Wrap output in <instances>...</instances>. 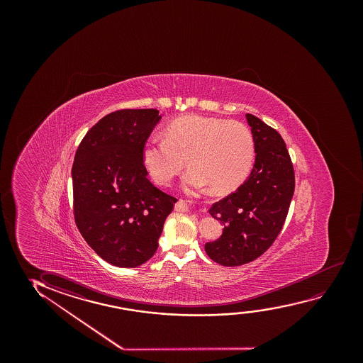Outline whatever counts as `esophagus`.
Listing matches in <instances>:
<instances>
[{
	"label": "esophagus",
	"instance_id": "esophagus-1",
	"mask_svg": "<svg viewBox=\"0 0 363 363\" xmlns=\"http://www.w3.org/2000/svg\"><path fill=\"white\" fill-rule=\"evenodd\" d=\"M174 209L179 211V212H184V211L189 209V204H187V202L184 201V199H179V201H177L176 204H174Z\"/></svg>",
	"mask_w": 363,
	"mask_h": 363
}]
</instances>
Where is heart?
Wrapping results in <instances>:
<instances>
[{"label": "heart", "instance_id": "1", "mask_svg": "<svg viewBox=\"0 0 363 363\" xmlns=\"http://www.w3.org/2000/svg\"><path fill=\"white\" fill-rule=\"evenodd\" d=\"M254 155L253 134L243 123L184 115L166 126L164 138L152 136L145 143L143 161L156 184L169 186L187 159L186 189L209 186L213 194H223L248 177Z\"/></svg>", "mask_w": 363, "mask_h": 363}]
</instances>
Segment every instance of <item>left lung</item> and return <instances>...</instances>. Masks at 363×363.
<instances>
[{"mask_svg":"<svg viewBox=\"0 0 363 363\" xmlns=\"http://www.w3.org/2000/svg\"><path fill=\"white\" fill-rule=\"evenodd\" d=\"M255 144V164L235 192L211 207L223 224L220 238L204 245L224 267L250 263L265 253L283 228L295 189V174L286 145L277 130L247 114Z\"/></svg>","mask_w":363,"mask_h":363,"instance_id":"obj_1","label":"left lung"}]
</instances>
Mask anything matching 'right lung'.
Returning a JSON list of instances; mask_svg holds the SVG:
<instances>
[{
	"instance_id": "1",
	"label": "right lung",
	"mask_w": 363,
	"mask_h": 363,
	"mask_svg": "<svg viewBox=\"0 0 363 363\" xmlns=\"http://www.w3.org/2000/svg\"><path fill=\"white\" fill-rule=\"evenodd\" d=\"M161 116L156 109L105 115L85 134L72 167L75 224L105 262L135 268L159 247L177 202L147 179L143 149Z\"/></svg>"
}]
</instances>
